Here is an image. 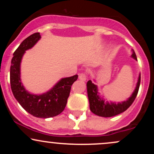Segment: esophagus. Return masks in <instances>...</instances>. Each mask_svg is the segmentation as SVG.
I'll return each mask as SVG.
<instances>
[{
  "label": "esophagus",
  "instance_id": "esophagus-1",
  "mask_svg": "<svg viewBox=\"0 0 154 154\" xmlns=\"http://www.w3.org/2000/svg\"><path fill=\"white\" fill-rule=\"evenodd\" d=\"M79 79H80V80H82V81H85L86 79V75H85V74H84V73H80V74H79Z\"/></svg>",
  "mask_w": 154,
  "mask_h": 154
}]
</instances>
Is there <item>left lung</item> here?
<instances>
[{
  "mask_svg": "<svg viewBox=\"0 0 154 154\" xmlns=\"http://www.w3.org/2000/svg\"><path fill=\"white\" fill-rule=\"evenodd\" d=\"M131 51V57L135 61H137L135 51L133 49H132ZM94 81L96 82L95 79H94ZM140 84V73H139L136 86L131 95L127 100L116 103L111 100L110 101L105 100L107 99L103 98L104 95H100L98 85L92 82L91 80L88 81L87 92L90 103V109L95 115L102 117H111L121 114L126 111L133 103L138 93Z\"/></svg>",
  "mask_w": 154,
  "mask_h": 154,
  "instance_id": "obj_1",
  "label": "left lung"
}]
</instances>
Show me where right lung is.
I'll list each match as a JSON object with an SVG mask.
<instances>
[{"instance_id": "right-lung-1", "label": "right lung", "mask_w": 154, "mask_h": 154, "mask_svg": "<svg viewBox=\"0 0 154 154\" xmlns=\"http://www.w3.org/2000/svg\"><path fill=\"white\" fill-rule=\"evenodd\" d=\"M41 38L39 32L26 38L14 53L10 68V82L12 93L19 103L29 114L38 118H50L59 115L64 110L71 86L78 75L59 79L49 91L41 94L29 92L21 79V63L26 51L34 47Z\"/></svg>"}]
</instances>
